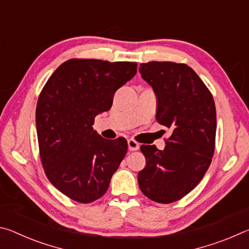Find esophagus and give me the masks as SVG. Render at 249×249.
Returning <instances> with one entry per match:
<instances>
[{
	"instance_id": "esophagus-1",
	"label": "esophagus",
	"mask_w": 249,
	"mask_h": 249,
	"mask_svg": "<svg viewBox=\"0 0 249 249\" xmlns=\"http://www.w3.org/2000/svg\"><path fill=\"white\" fill-rule=\"evenodd\" d=\"M127 144H128V149L130 151L137 150L138 148H140V144H138V142L136 141H134V140H128Z\"/></svg>"
}]
</instances>
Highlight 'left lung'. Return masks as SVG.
Masks as SVG:
<instances>
[{
	"instance_id": "1",
	"label": "left lung",
	"mask_w": 249,
	"mask_h": 249,
	"mask_svg": "<svg viewBox=\"0 0 249 249\" xmlns=\"http://www.w3.org/2000/svg\"><path fill=\"white\" fill-rule=\"evenodd\" d=\"M142 78L157 96L156 120L172 130L163 150L142 145L146 166L138 172L142 192L158 203H172L192 191L209 169L215 149L213 96L195 70L184 64H141Z\"/></svg>"
}]
</instances>
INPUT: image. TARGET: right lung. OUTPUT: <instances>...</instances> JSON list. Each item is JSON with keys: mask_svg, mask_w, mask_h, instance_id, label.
Segmentation results:
<instances>
[{"mask_svg": "<svg viewBox=\"0 0 249 249\" xmlns=\"http://www.w3.org/2000/svg\"><path fill=\"white\" fill-rule=\"evenodd\" d=\"M136 72V62L69 59L40 92L36 128L45 174L54 188L79 203L107 192L127 153L124 137L105 140L92 125Z\"/></svg>", "mask_w": 249, "mask_h": 249, "instance_id": "right-lung-1", "label": "right lung"}]
</instances>
